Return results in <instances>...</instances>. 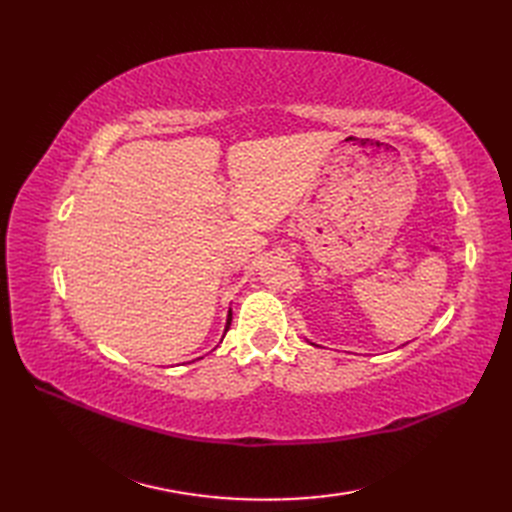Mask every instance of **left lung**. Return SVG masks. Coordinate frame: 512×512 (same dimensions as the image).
Listing matches in <instances>:
<instances>
[{"mask_svg":"<svg viewBox=\"0 0 512 512\" xmlns=\"http://www.w3.org/2000/svg\"><path fill=\"white\" fill-rule=\"evenodd\" d=\"M314 346H316V344H314Z\"/></svg>","mask_w":512,"mask_h":512,"instance_id":"obj_1","label":"left lung"}]
</instances>
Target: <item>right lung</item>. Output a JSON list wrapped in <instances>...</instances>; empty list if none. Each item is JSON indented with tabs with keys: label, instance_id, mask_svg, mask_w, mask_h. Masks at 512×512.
I'll use <instances>...</instances> for the list:
<instances>
[{
	"label": "right lung",
	"instance_id": "obj_1",
	"mask_svg": "<svg viewBox=\"0 0 512 512\" xmlns=\"http://www.w3.org/2000/svg\"><path fill=\"white\" fill-rule=\"evenodd\" d=\"M230 322H232V312H228V316H226V329H224V333L230 329Z\"/></svg>",
	"mask_w": 512,
	"mask_h": 512
}]
</instances>
